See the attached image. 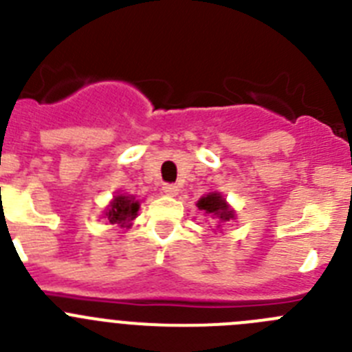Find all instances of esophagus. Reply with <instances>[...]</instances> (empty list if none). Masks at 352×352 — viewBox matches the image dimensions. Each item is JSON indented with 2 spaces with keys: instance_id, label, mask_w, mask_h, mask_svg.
Returning a JSON list of instances; mask_svg holds the SVG:
<instances>
[{
  "instance_id": "34e87169",
  "label": "esophagus",
  "mask_w": 352,
  "mask_h": 352,
  "mask_svg": "<svg viewBox=\"0 0 352 352\" xmlns=\"http://www.w3.org/2000/svg\"><path fill=\"white\" fill-rule=\"evenodd\" d=\"M162 192L166 195H169V197H174V195H178L179 188L176 185H170V183H166V185L162 186Z\"/></svg>"
}]
</instances>
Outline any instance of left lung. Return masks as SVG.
Returning a JSON list of instances; mask_svg holds the SVG:
<instances>
[{
  "mask_svg": "<svg viewBox=\"0 0 352 352\" xmlns=\"http://www.w3.org/2000/svg\"><path fill=\"white\" fill-rule=\"evenodd\" d=\"M195 206L214 220V229H220L226 222H232L236 219V211L227 203L226 197L217 190L204 194Z\"/></svg>",
  "mask_w": 352,
  "mask_h": 352,
  "instance_id": "1",
  "label": "left lung"
}]
</instances>
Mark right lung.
<instances>
[{"instance_id":"1","label":"right lung","mask_w":352,"mask_h":352,"mask_svg":"<svg viewBox=\"0 0 352 352\" xmlns=\"http://www.w3.org/2000/svg\"><path fill=\"white\" fill-rule=\"evenodd\" d=\"M139 208H141V201H138L135 195L116 194L111 199V203L105 206L102 214L111 223H118L120 227H126L129 229L133 220L138 219Z\"/></svg>"}]
</instances>
